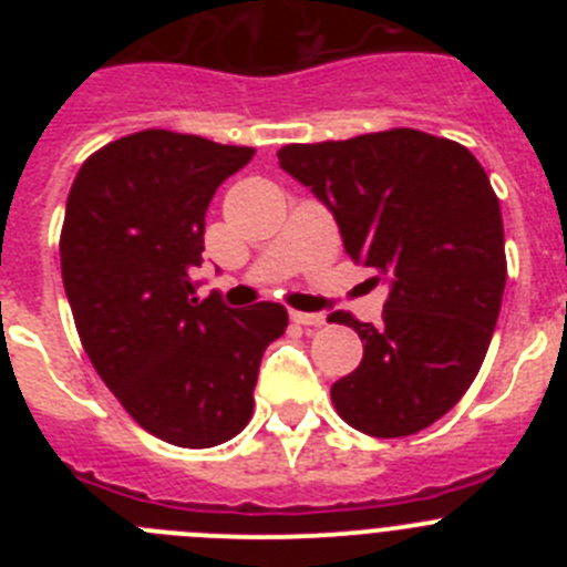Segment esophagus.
Listing matches in <instances>:
<instances>
[{"label": "esophagus", "mask_w": 567, "mask_h": 567, "mask_svg": "<svg viewBox=\"0 0 567 567\" xmlns=\"http://www.w3.org/2000/svg\"><path fill=\"white\" fill-rule=\"evenodd\" d=\"M292 320L295 323H300V327H323V323H327L323 315H315V312H292Z\"/></svg>", "instance_id": "obj_1"}]
</instances>
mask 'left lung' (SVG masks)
<instances>
[{"instance_id":"obj_1","label":"left lung","mask_w":567,"mask_h":567,"mask_svg":"<svg viewBox=\"0 0 567 567\" xmlns=\"http://www.w3.org/2000/svg\"><path fill=\"white\" fill-rule=\"evenodd\" d=\"M278 162L332 209L349 258L389 280L380 327L329 318L363 340L334 409L369 437L423 432L468 392L503 307V213L483 164L412 127L287 144Z\"/></svg>"}]
</instances>
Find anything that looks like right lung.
I'll use <instances>...</instances> for the list:
<instances>
[{
	"label": "right lung",
	"instance_id": "right-lung-1",
	"mask_svg": "<svg viewBox=\"0 0 567 567\" xmlns=\"http://www.w3.org/2000/svg\"><path fill=\"white\" fill-rule=\"evenodd\" d=\"M255 155L202 135L142 130L90 155L64 209L62 280L84 352L144 432L213 449L249 423L264 349L287 332L280 303L198 300L204 215Z\"/></svg>",
	"mask_w": 567,
	"mask_h": 567
}]
</instances>
